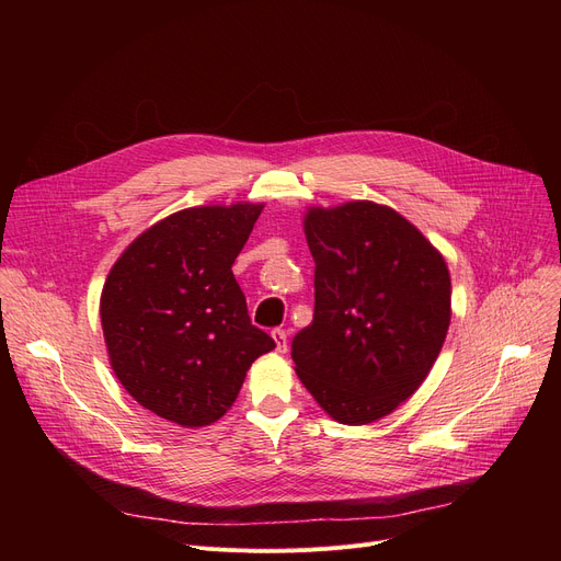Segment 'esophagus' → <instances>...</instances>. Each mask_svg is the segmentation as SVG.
Here are the masks:
<instances>
[{"mask_svg":"<svg viewBox=\"0 0 561 561\" xmlns=\"http://www.w3.org/2000/svg\"><path fill=\"white\" fill-rule=\"evenodd\" d=\"M273 334V339H275V345H277V352H286L288 350V334H286V330H273L271 332Z\"/></svg>","mask_w":561,"mask_h":561,"instance_id":"esophagus-1","label":"esophagus"}]
</instances>
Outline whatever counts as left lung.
<instances>
[{
  "label": "left lung",
  "mask_w": 561,
  "mask_h": 561,
  "mask_svg": "<svg viewBox=\"0 0 561 561\" xmlns=\"http://www.w3.org/2000/svg\"><path fill=\"white\" fill-rule=\"evenodd\" d=\"M316 261L311 325L290 357L307 391L345 425H366L414 396L450 325L440 252L391 206L368 199L305 216Z\"/></svg>",
  "instance_id": "1"
}]
</instances>
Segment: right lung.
I'll use <instances>...</instances> for the list:
<instances>
[{
    "label": "right lung",
    "instance_id": "obj_1",
    "mask_svg": "<svg viewBox=\"0 0 561 561\" xmlns=\"http://www.w3.org/2000/svg\"><path fill=\"white\" fill-rule=\"evenodd\" d=\"M261 211L250 202L176 211L142 231L106 277L100 316L113 373L170 423L222 419L252 362L275 347L231 273Z\"/></svg>",
    "mask_w": 561,
    "mask_h": 561
}]
</instances>
